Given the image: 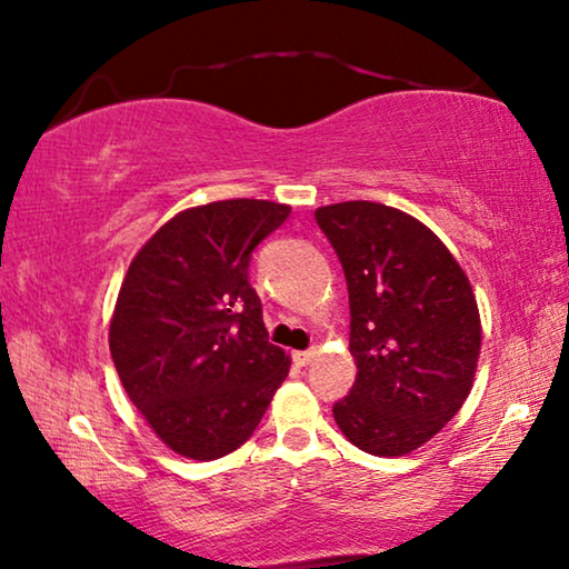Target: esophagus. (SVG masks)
Returning a JSON list of instances; mask_svg holds the SVG:
<instances>
[{"instance_id":"esophagus-1","label":"esophagus","mask_w":569,"mask_h":569,"mask_svg":"<svg viewBox=\"0 0 569 569\" xmlns=\"http://www.w3.org/2000/svg\"><path fill=\"white\" fill-rule=\"evenodd\" d=\"M316 357V349H306V352H292V360L295 365H300V368H306V365L313 362Z\"/></svg>"}]
</instances>
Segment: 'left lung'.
<instances>
[{
    "label": "left lung",
    "mask_w": 569,
    "mask_h": 569,
    "mask_svg": "<svg viewBox=\"0 0 569 569\" xmlns=\"http://www.w3.org/2000/svg\"><path fill=\"white\" fill-rule=\"evenodd\" d=\"M316 222L345 269L357 365L333 419L365 453H411L458 415L473 386L481 321L469 277L401 209L341 201L318 207Z\"/></svg>",
    "instance_id": "obj_1"
}]
</instances>
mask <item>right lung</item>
<instances>
[{
  "instance_id": "1",
  "label": "right lung",
  "mask_w": 569,
  "mask_h": 569,
  "mask_svg": "<svg viewBox=\"0 0 569 569\" xmlns=\"http://www.w3.org/2000/svg\"><path fill=\"white\" fill-rule=\"evenodd\" d=\"M287 217L263 199L183 209L129 263L108 345L131 403L178 456L238 450L290 372L248 282L253 248Z\"/></svg>"
}]
</instances>
